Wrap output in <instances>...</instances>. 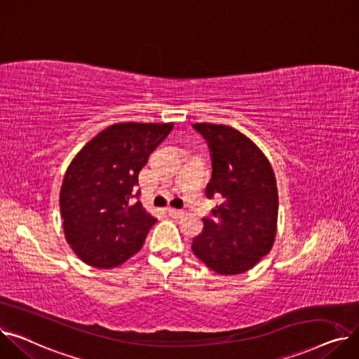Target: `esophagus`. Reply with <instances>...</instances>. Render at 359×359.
Listing matches in <instances>:
<instances>
[{"label": "esophagus", "instance_id": "34e87169", "mask_svg": "<svg viewBox=\"0 0 359 359\" xmlns=\"http://www.w3.org/2000/svg\"><path fill=\"white\" fill-rule=\"evenodd\" d=\"M167 214L170 217H175V218H180L184 215V211L182 210H176V208H167Z\"/></svg>", "mask_w": 359, "mask_h": 359}]
</instances>
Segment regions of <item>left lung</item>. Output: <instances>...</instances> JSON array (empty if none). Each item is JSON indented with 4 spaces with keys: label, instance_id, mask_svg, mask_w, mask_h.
Returning a JSON list of instances; mask_svg holds the SVG:
<instances>
[{
    "label": "left lung",
    "instance_id": "1",
    "mask_svg": "<svg viewBox=\"0 0 359 359\" xmlns=\"http://www.w3.org/2000/svg\"><path fill=\"white\" fill-rule=\"evenodd\" d=\"M208 144L212 175L205 194L221 198L192 250L219 275L249 271L269 253L276 234L278 189L273 170L259 147L227 125L195 123Z\"/></svg>",
    "mask_w": 359,
    "mask_h": 359
}]
</instances>
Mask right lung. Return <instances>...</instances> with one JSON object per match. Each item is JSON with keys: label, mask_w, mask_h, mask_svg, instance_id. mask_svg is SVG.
Here are the masks:
<instances>
[{"label": "right lung", "mask_w": 359, "mask_h": 359, "mask_svg": "<svg viewBox=\"0 0 359 359\" xmlns=\"http://www.w3.org/2000/svg\"><path fill=\"white\" fill-rule=\"evenodd\" d=\"M172 129L173 123L111 125L71 161L60 195L62 225L87 265L115 268L142 248L157 219L138 201V175Z\"/></svg>", "instance_id": "right-lung-1"}]
</instances>
